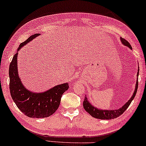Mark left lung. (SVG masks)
I'll use <instances>...</instances> for the list:
<instances>
[{"instance_id":"8db88e82","label":"left lung","mask_w":146,"mask_h":146,"mask_svg":"<svg viewBox=\"0 0 146 146\" xmlns=\"http://www.w3.org/2000/svg\"><path fill=\"white\" fill-rule=\"evenodd\" d=\"M121 42H123V44L124 45L127 46L129 48H130V49H132V46L130 44V43L128 42L127 40H125V38H121ZM139 72V70H138ZM137 73V76H138V73ZM138 80L137 79L136 81V88L135 90H134V92L133 95L132 96V97L130 98V99L128 101L127 103H126L125 105H124L123 107L119 108V110H98L97 108H96L94 107L92 105L89 103L88 101L87 100V98L84 97V100L83 102V108L84 110H86V111H87L90 114L91 116H92L93 117L96 119H107V120H109V119H115L117 117H118L123 113L126 110L129 108V106H130V104H131V102L132 101V100L135 97L137 90H138Z\"/></svg>"}]
</instances>
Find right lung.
I'll return each mask as SVG.
<instances>
[{"instance_id":"right-lung-1","label":"right lung","mask_w":146,"mask_h":146,"mask_svg":"<svg viewBox=\"0 0 146 146\" xmlns=\"http://www.w3.org/2000/svg\"><path fill=\"white\" fill-rule=\"evenodd\" d=\"M39 34H35L21 43L17 49L33 40ZM17 52L14 54L9 67L10 92L19 110L31 118H44L52 115L59 108L62 94L68 90V83L56 86L46 92L34 93L27 90L21 83L17 73Z\"/></svg>"}]
</instances>
